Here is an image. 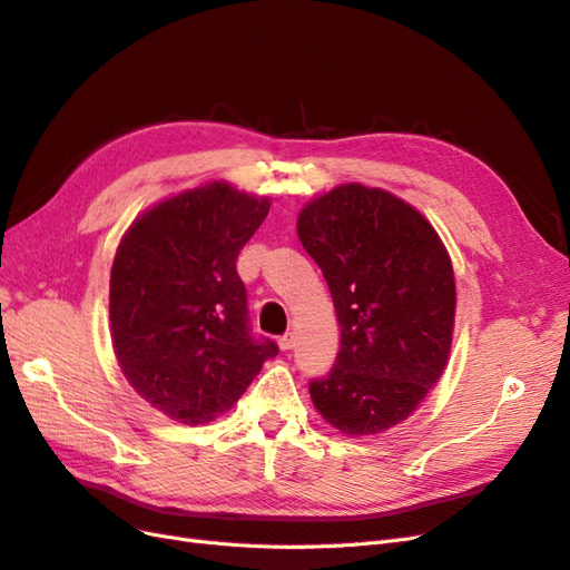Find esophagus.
<instances>
[{"label": "esophagus", "mask_w": 570, "mask_h": 570, "mask_svg": "<svg viewBox=\"0 0 570 570\" xmlns=\"http://www.w3.org/2000/svg\"><path fill=\"white\" fill-rule=\"evenodd\" d=\"M278 344H281V350H283V352H289L292 347H295V335H292V333H285V335L278 340Z\"/></svg>", "instance_id": "1"}]
</instances>
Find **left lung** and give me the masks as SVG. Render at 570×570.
I'll return each instance as SVG.
<instances>
[{
    "label": "left lung",
    "mask_w": 570,
    "mask_h": 570,
    "mask_svg": "<svg viewBox=\"0 0 570 570\" xmlns=\"http://www.w3.org/2000/svg\"><path fill=\"white\" fill-rule=\"evenodd\" d=\"M297 235L331 287L340 352L308 383L321 416L344 435L409 419L446 366L456 285L430 223L385 189L340 185L308 202Z\"/></svg>",
    "instance_id": "left-lung-1"
}]
</instances>
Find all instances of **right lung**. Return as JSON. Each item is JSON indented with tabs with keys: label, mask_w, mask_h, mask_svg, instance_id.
Segmentation results:
<instances>
[{
	"label": "right lung",
	"mask_w": 570,
	"mask_h": 570,
	"mask_svg": "<svg viewBox=\"0 0 570 570\" xmlns=\"http://www.w3.org/2000/svg\"><path fill=\"white\" fill-rule=\"evenodd\" d=\"M271 202L223 180L151 206L120 239L109 316L118 364L168 419L199 425L228 411L278 354L256 337L235 262Z\"/></svg>",
	"instance_id": "1"
}]
</instances>
